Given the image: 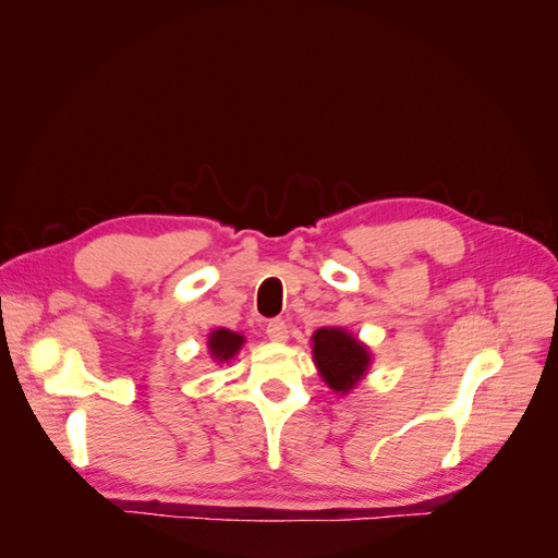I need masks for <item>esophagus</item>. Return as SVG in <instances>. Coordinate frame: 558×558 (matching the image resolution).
Segmentation results:
<instances>
[{"mask_svg":"<svg viewBox=\"0 0 558 558\" xmlns=\"http://www.w3.org/2000/svg\"><path fill=\"white\" fill-rule=\"evenodd\" d=\"M265 332L272 342H286V340H289V324H286L283 318H272L267 324Z\"/></svg>","mask_w":558,"mask_h":558,"instance_id":"1","label":"esophagus"}]
</instances>
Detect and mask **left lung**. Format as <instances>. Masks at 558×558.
<instances>
[{
    "label": "left lung",
    "mask_w": 558,
    "mask_h": 558,
    "mask_svg": "<svg viewBox=\"0 0 558 558\" xmlns=\"http://www.w3.org/2000/svg\"><path fill=\"white\" fill-rule=\"evenodd\" d=\"M312 342L320 377L326 379L332 391H351L367 369V349L342 328H320L314 332Z\"/></svg>",
    "instance_id": "obj_1"
}]
</instances>
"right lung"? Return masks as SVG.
Segmentation results:
<instances>
[{
  "label": "right lung",
  "instance_id": "obj_1",
  "mask_svg": "<svg viewBox=\"0 0 558 558\" xmlns=\"http://www.w3.org/2000/svg\"><path fill=\"white\" fill-rule=\"evenodd\" d=\"M244 344V337L240 332H232V330H214L209 335V349H211V356L216 361H230L234 353H238Z\"/></svg>",
  "mask_w": 558,
  "mask_h": 558
}]
</instances>
